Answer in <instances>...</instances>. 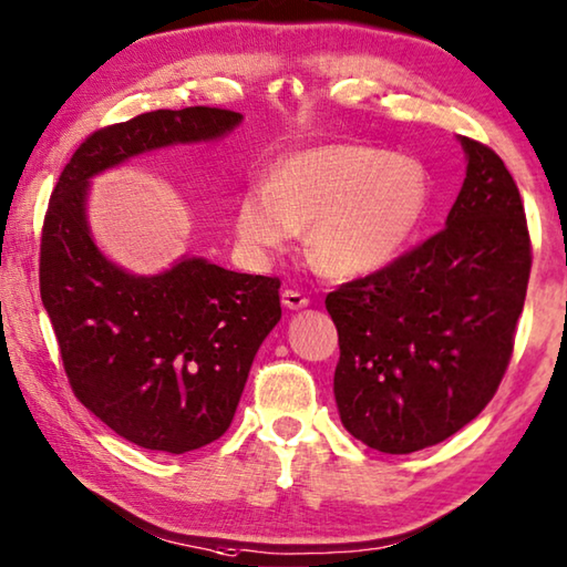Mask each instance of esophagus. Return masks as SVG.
Segmentation results:
<instances>
[{"instance_id": "esophagus-1", "label": "esophagus", "mask_w": 567, "mask_h": 567, "mask_svg": "<svg viewBox=\"0 0 567 567\" xmlns=\"http://www.w3.org/2000/svg\"><path fill=\"white\" fill-rule=\"evenodd\" d=\"M282 305L290 310H300V308H308L310 298L298 290H282Z\"/></svg>"}]
</instances>
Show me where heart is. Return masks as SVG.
<instances>
[{
    "instance_id": "b5f03b06",
    "label": "heart",
    "mask_w": 567,
    "mask_h": 567,
    "mask_svg": "<svg viewBox=\"0 0 567 567\" xmlns=\"http://www.w3.org/2000/svg\"><path fill=\"white\" fill-rule=\"evenodd\" d=\"M426 206L429 176L416 158L361 143H326L285 156L269 184L247 186L237 235L249 251L267 255L308 227L312 262L350 277L396 257Z\"/></svg>"
}]
</instances>
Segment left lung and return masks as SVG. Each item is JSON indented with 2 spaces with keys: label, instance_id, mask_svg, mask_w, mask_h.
Returning a JSON list of instances; mask_svg holds the SVG:
<instances>
[{
  "label": "left lung",
  "instance_id": "1",
  "mask_svg": "<svg viewBox=\"0 0 567 567\" xmlns=\"http://www.w3.org/2000/svg\"><path fill=\"white\" fill-rule=\"evenodd\" d=\"M466 178L446 227L328 292L336 401L371 449L411 454L456 434L497 393L515 348L533 245L515 178L462 136Z\"/></svg>",
  "mask_w": 567,
  "mask_h": 567
}]
</instances>
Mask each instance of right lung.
<instances>
[{
  "mask_svg": "<svg viewBox=\"0 0 567 567\" xmlns=\"http://www.w3.org/2000/svg\"><path fill=\"white\" fill-rule=\"evenodd\" d=\"M241 115L194 105L105 125L80 143L42 221L40 295L70 389L115 434L184 454L229 429L251 361L282 318L280 277L206 259L136 277L97 251L85 221L87 178L143 151L219 138Z\"/></svg>",
  "mask_w": 567,
  "mask_h": 567,
  "instance_id": "1",
  "label": "right lung"
}]
</instances>
